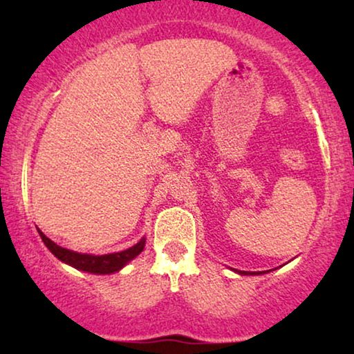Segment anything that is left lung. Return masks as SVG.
Masks as SVG:
<instances>
[{"instance_id": "left-lung-1", "label": "left lung", "mask_w": 354, "mask_h": 354, "mask_svg": "<svg viewBox=\"0 0 354 354\" xmlns=\"http://www.w3.org/2000/svg\"><path fill=\"white\" fill-rule=\"evenodd\" d=\"M240 274H246V272H245V270H243V272H241V270H240ZM259 274H261V272H259Z\"/></svg>"}]
</instances>
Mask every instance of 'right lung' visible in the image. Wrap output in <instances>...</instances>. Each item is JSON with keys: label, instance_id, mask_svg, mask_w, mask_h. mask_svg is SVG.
I'll return each mask as SVG.
<instances>
[{"label": "right lung", "instance_id": "add662e5", "mask_svg": "<svg viewBox=\"0 0 354 354\" xmlns=\"http://www.w3.org/2000/svg\"><path fill=\"white\" fill-rule=\"evenodd\" d=\"M40 234L43 243L46 245V248L51 251L53 254L56 256L57 259H61L62 263L71 264L72 268L85 270V272L91 274H113L118 272L119 269H122L129 261H132L135 256H138L145 248V239L138 241L137 245H133L132 248L120 251V253H113V254H103V256H93V254H82L75 253V251H71L67 248H62V246L56 245L55 241H51L48 236L43 234L41 230H38Z\"/></svg>", "mask_w": 354, "mask_h": 354}]
</instances>
